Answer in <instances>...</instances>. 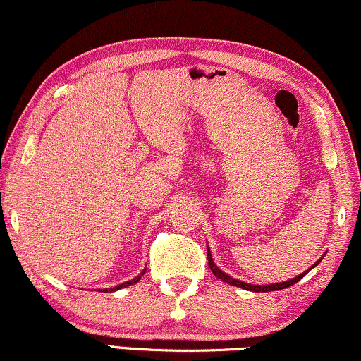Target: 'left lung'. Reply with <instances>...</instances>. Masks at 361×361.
Listing matches in <instances>:
<instances>
[{
    "instance_id": "8db88e82",
    "label": "left lung",
    "mask_w": 361,
    "mask_h": 361,
    "mask_svg": "<svg viewBox=\"0 0 361 361\" xmlns=\"http://www.w3.org/2000/svg\"><path fill=\"white\" fill-rule=\"evenodd\" d=\"M207 264H209V269H211V272H213V274H214L216 277H218V279H221L223 282H226V283H231V286H235V287H240V289H245V290H253V292H270V290H281V289H287V287L294 286V283H295V282H299L300 279H302L304 275H306V274L309 272V270H311V269H314V265L319 264V262H317V264L312 265L311 269L307 270V272L300 274L299 277L292 279V281H286V282H281V283H270V286H252V283H245V282H241V281H235V279H231L230 275L223 274L221 270H219L218 267L214 265V262H213V257H211V252H209V248H207Z\"/></svg>"
}]
</instances>
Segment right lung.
<instances>
[{
    "instance_id": "1",
    "label": "right lung",
    "mask_w": 361,
    "mask_h": 361,
    "mask_svg": "<svg viewBox=\"0 0 361 361\" xmlns=\"http://www.w3.org/2000/svg\"><path fill=\"white\" fill-rule=\"evenodd\" d=\"M143 274H145V270H143V272H142V274H140V275H138V277H135V279H133V281H128V282H125V283H120V286L113 287V289H111V290H118V289H121V287H128V286H133V283H137V282L140 281V279H142V275H143ZM104 292H108V290H104Z\"/></svg>"
}]
</instances>
